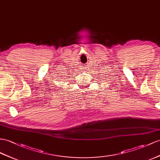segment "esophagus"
Instances as JSON below:
<instances>
[{"instance_id": "esophagus-1", "label": "esophagus", "mask_w": 160, "mask_h": 160, "mask_svg": "<svg viewBox=\"0 0 160 160\" xmlns=\"http://www.w3.org/2000/svg\"><path fill=\"white\" fill-rule=\"evenodd\" d=\"M83 70H84V71H85V72H86V71H88V70H89V68H88V67H85L83 68Z\"/></svg>"}]
</instances>
